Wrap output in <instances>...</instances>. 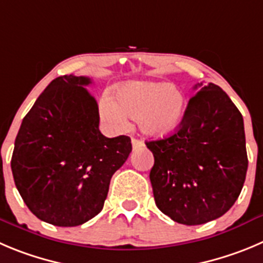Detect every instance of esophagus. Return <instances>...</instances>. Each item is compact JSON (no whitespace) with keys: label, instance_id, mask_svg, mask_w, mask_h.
<instances>
[{"label":"esophagus","instance_id":"obj_1","mask_svg":"<svg viewBox=\"0 0 263 263\" xmlns=\"http://www.w3.org/2000/svg\"><path fill=\"white\" fill-rule=\"evenodd\" d=\"M131 144H132V148H134V149H137V148H141V146H144V143L139 139H132Z\"/></svg>","mask_w":263,"mask_h":263}]
</instances>
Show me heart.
<instances>
[{"mask_svg":"<svg viewBox=\"0 0 263 263\" xmlns=\"http://www.w3.org/2000/svg\"><path fill=\"white\" fill-rule=\"evenodd\" d=\"M101 120L114 131L127 128V118L148 136L170 135L185 114V96L175 85L158 82H128L115 89L114 98L104 95L98 102Z\"/></svg>","mask_w":263,"mask_h":263,"instance_id":"1","label":"heart"}]
</instances>
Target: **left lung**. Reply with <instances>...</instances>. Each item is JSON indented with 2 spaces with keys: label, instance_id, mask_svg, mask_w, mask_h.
<instances>
[{
  "label": "left lung",
  "instance_id": "left-lung-1",
  "mask_svg": "<svg viewBox=\"0 0 263 263\" xmlns=\"http://www.w3.org/2000/svg\"><path fill=\"white\" fill-rule=\"evenodd\" d=\"M201 85L175 134L146 141L154 156L149 178L157 208L187 226L231 209L248 170L241 112L222 88Z\"/></svg>",
  "mask_w": 263,
  "mask_h": 263
}]
</instances>
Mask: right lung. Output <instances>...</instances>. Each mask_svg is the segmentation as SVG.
<instances>
[{
	"label": "right lung",
	"mask_w": 263,
	"mask_h": 263,
	"mask_svg": "<svg viewBox=\"0 0 263 263\" xmlns=\"http://www.w3.org/2000/svg\"><path fill=\"white\" fill-rule=\"evenodd\" d=\"M87 76L54 79L23 118L11 171L22 198L39 219L60 227L88 222L101 212L111 176L132 151L128 136L98 129Z\"/></svg>",
	"instance_id": "obj_1"
}]
</instances>
